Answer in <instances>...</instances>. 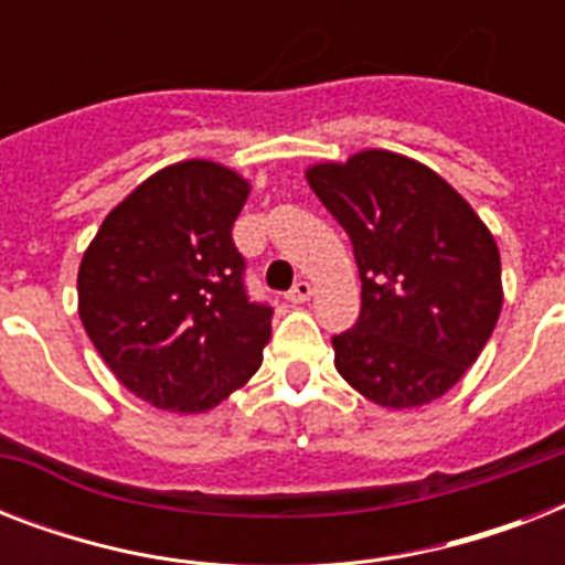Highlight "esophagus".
Listing matches in <instances>:
<instances>
[{"label":"esophagus","instance_id":"obj_1","mask_svg":"<svg viewBox=\"0 0 565 565\" xmlns=\"http://www.w3.org/2000/svg\"><path fill=\"white\" fill-rule=\"evenodd\" d=\"M310 296H313V287H310L308 281H296L292 284V290L287 292V299H290L292 305H301V301H308Z\"/></svg>","mask_w":565,"mask_h":565}]
</instances>
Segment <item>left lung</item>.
<instances>
[{
    "label": "left lung",
    "mask_w": 565,
    "mask_h": 565,
    "mask_svg": "<svg viewBox=\"0 0 565 565\" xmlns=\"http://www.w3.org/2000/svg\"><path fill=\"white\" fill-rule=\"evenodd\" d=\"M305 175L352 239L363 284L354 328L331 337L337 372L390 411L446 395L499 322L490 228L448 181L404 154L366 149Z\"/></svg>",
    "instance_id": "1"
}]
</instances>
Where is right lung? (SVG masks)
<instances>
[{"instance_id":"obj_1","label":"right lung","mask_w":565,"mask_h":565,"mask_svg":"<svg viewBox=\"0 0 565 565\" xmlns=\"http://www.w3.org/2000/svg\"><path fill=\"white\" fill-rule=\"evenodd\" d=\"M248 181L213 161L154 172L105 216L78 266V317L119 384L202 413L255 375L273 308L252 301L231 228Z\"/></svg>"}]
</instances>
